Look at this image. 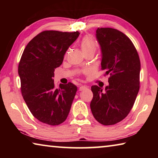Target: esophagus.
Listing matches in <instances>:
<instances>
[{"mask_svg": "<svg viewBox=\"0 0 158 158\" xmlns=\"http://www.w3.org/2000/svg\"><path fill=\"white\" fill-rule=\"evenodd\" d=\"M87 89V86H85V85H81V86H80L79 88V90L80 91H82V90H84Z\"/></svg>", "mask_w": 158, "mask_h": 158, "instance_id": "34e87169", "label": "esophagus"}]
</instances>
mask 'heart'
Listing matches in <instances>:
<instances>
[{
	"label": "heart",
	"instance_id": "1",
	"mask_svg": "<svg viewBox=\"0 0 158 158\" xmlns=\"http://www.w3.org/2000/svg\"><path fill=\"white\" fill-rule=\"evenodd\" d=\"M83 53L89 52L93 51L95 52L97 48V44L90 36H85L81 40L80 43Z\"/></svg>",
	"mask_w": 158,
	"mask_h": 158
}]
</instances>
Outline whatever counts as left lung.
I'll return each mask as SVG.
<instances>
[{"label":"left lung","instance_id":"left-lung-1","mask_svg":"<svg viewBox=\"0 0 158 158\" xmlns=\"http://www.w3.org/2000/svg\"><path fill=\"white\" fill-rule=\"evenodd\" d=\"M96 39L101 49V67L110 74L105 89L92 85L90 109L104 125H114L130 113L139 90L141 64L132 41L122 32L98 28Z\"/></svg>","mask_w":158,"mask_h":158}]
</instances>
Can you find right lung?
Masks as SVG:
<instances>
[{
    "label": "right lung",
    "instance_id": "obj_1",
    "mask_svg": "<svg viewBox=\"0 0 158 158\" xmlns=\"http://www.w3.org/2000/svg\"><path fill=\"white\" fill-rule=\"evenodd\" d=\"M79 34L45 31L33 37L23 50L18 68L21 94L31 114L44 123L60 125L69 114L77 87L69 82L56 89L52 77Z\"/></svg>",
    "mask_w": 158,
    "mask_h": 158
}]
</instances>
